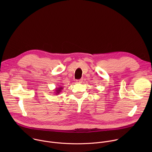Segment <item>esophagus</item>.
<instances>
[{
    "instance_id": "1",
    "label": "esophagus",
    "mask_w": 152,
    "mask_h": 152,
    "mask_svg": "<svg viewBox=\"0 0 152 152\" xmlns=\"http://www.w3.org/2000/svg\"><path fill=\"white\" fill-rule=\"evenodd\" d=\"M82 80H83L82 79H77V80H76V83H81L82 82Z\"/></svg>"
}]
</instances>
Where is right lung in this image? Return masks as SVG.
I'll use <instances>...</instances> for the list:
<instances>
[{
	"mask_svg": "<svg viewBox=\"0 0 152 152\" xmlns=\"http://www.w3.org/2000/svg\"><path fill=\"white\" fill-rule=\"evenodd\" d=\"M63 88H64L62 87V86H59V87L56 88V90H55V94L56 95L59 94L62 91V90H63Z\"/></svg>",
	"mask_w": 152,
	"mask_h": 152,
	"instance_id": "right-lung-1",
	"label": "right lung"
}]
</instances>
